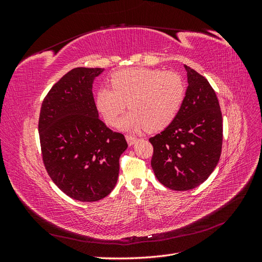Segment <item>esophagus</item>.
Masks as SVG:
<instances>
[{
  "label": "esophagus",
  "mask_w": 262,
  "mask_h": 262,
  "mask_svg": "<svg viewBox=\"0 0 262 262\" xmlns=\"http://www.w3.org/2000/svg\"><path fill=\"white\" fill-rule=\"evenodd\" d=\"M125 139H126V142H128V144L131 146L133 144L137 143L138 139L136 137H132V136H125Z\"/></svg>",
  "instance_id": "obj_1"
}]
</instances>
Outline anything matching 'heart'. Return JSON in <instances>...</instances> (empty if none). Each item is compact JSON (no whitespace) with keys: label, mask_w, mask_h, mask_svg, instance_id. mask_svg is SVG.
Returning a JSON list of instances; mask_svg holds the SVG:
<instances>
[{"label":"heart","mask_w":262,"mask_h":262,"mask_svg":"<svg viewBox=\"0 0 262 262\" xmlns=\"http://www.w3.org/2000/svg\"><path fill=\"white\" fill-rule=\"evenodd\" d=\"M109 87L96 93V107L107 123L116 125L128 105L119 126L128 131H160L168 126L184 104L186 85L175 72L160 69L134 68L115 72Z\"/></svg>","instance_id":"heart-1"}]
</instances>
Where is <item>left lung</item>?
<instances>
[{
  "mask_svg": "<svg viewBox=\"0 0 262 262\" xmlns=\"http://www.w3.org/2000/svg\"><path fill=\"white\" fill-rule=\"evenodd\" d=\"M184 104L167 128L150 138V165L158 181L185 191L200 186L216 167L222 152L223 119L216 94L207 78L185 66Z\"/></svg>",
  "mask_w": 262,
  "mask_h": 262,
  "instance_id": "1",
  "label": "left lung"
}]
</instances>
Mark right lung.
<instances>
[{"instance_id": "right-lung-1", "label": "right lung", "mask_w": 262, "mask_h": 262, "mask_svg": "<svg viewBox=\"0 0 262 262\" xmlns=\"http://www.w3.org/2000/svg\"><path fill=\"white\" fill-rule=\"evenodd\" d=\"M104 69L75 68L55 83L39 116V139L45 167L67 195L98 201L115 188L119 158L128 147L123 134L102 122L93 83Z\"/></svg>"}]
</instances>
